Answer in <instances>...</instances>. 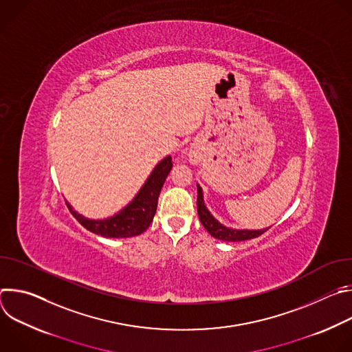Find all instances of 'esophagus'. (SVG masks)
<instances>
[{
	"instance_id": "obj_1",
	"label": "esophagus",
	"mask_w": 352,
	"mask_h": 352,
	"mask_svg": "<svg viewBox=\"0 0 352 352\" xmlns=\"http://www.w3.org/2000/svg\"><path fill=\"white\" fill-rule=\"evenodd\" d=\"M190 162H192V163H195V162H197V159H196V156H190Z\"/></svg>"
}]
</instances>
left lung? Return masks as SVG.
Returning <instances> with one entry per match:
<instances>
[{
  "label": "left lung",
  "instance_id": "obj_1",
  "mask_svg": "<svg viewBox=\"0 0 352 352\" xmlns=\"http://www.w3.org/2000/svg\"><path fill=\"white\" fill-rule=\"evenodd\" d=\"M197 214H199L200 223L204 224L206 231L212 236H214L216 239H220V241L235 242V241L252 239V238L262 235L263 232H266L270 228L269 227V228H263V230H236V228L226 227L217 219H214L213 214L206 208L205 200H204V190H202V188H200L199 184H197Z\"/></svg>",
  "mask_w": 352,
  "mask_h": 352
}]
</instances>
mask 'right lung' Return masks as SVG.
Wrapping results in <instances>:
<instances>
[{
    "label": "right lung",
    "mask_w": 352,
    "mask_h": 352,
    "mask_svg": "<svg viewBox=\"0 0 352 352\" xmlns=\"http://www.w3.org/2000/svg\"><path fill=\"white\" fill-rule=\"evenodd\" d=\"M173 168L171 156L164 157L150 173L143 186L135 195L131 202L117 214L103 219L91 220L72 209L67 202L69 212L74 217L90 232L106 238H129L140 235L153 221L157 209V200L164 185V181Z\"/></svg>",
    "instance_id": "1"
}]
</instances>
